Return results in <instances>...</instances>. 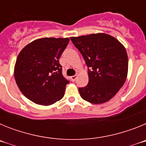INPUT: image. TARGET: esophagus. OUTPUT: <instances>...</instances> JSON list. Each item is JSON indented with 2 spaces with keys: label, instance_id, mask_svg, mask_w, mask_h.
I'll use <instances>...</instances> for the list:
<instances>
[{
  "label": "esophagus",
  "instance_id": "34e87169",
  "mask_svg": "<svg viewBox=\"0 0 146 146\" xmlns=\"http://www.w3.org/2000/svg\"><path fill=\"white\" fill-rule=\"evenodd\" d=\"M70 78H71V80H72V82H74V81H75V80L77 79V75L72 76V77H71Z\"/></svg>",
  "mask_w": 146,
  "mask_h": 146
}]
</instances>
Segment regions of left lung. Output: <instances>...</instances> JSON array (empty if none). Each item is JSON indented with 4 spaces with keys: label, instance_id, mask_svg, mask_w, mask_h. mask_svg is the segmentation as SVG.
Listing matches in <instances>:
<instances>
[{
    "label": "left lung",
    "instance_id": "8db88e82",
    "mask_svg": "<svg viewBox=\"0 0 146 146\" xmlns=\"http://www.w3.org/2000/svg\"><path fill=\"white\" fill-rule=\"evenodd\" d=\"M70 38L88 69V83L79 88L81 97L92 104L107 102L126 80L128 56L124 46L115 37L104 33Z\"/></svg>",
    "mask_w": 146,
    "mask_h": 146
}]
</instances>
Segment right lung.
I'll return each instance as SVG.
<instances>
[{
  "label": "right lung",
  "mask_w": 146,
  "mask_h": 146,
  "mask_svg": "<svg viewBox=\"0 0 146 146\" xmlns=\"http://www.w3.org/2000/svg\"><path fill=\"white\" fill-rule=\"evenodd\" d=\"M69 38L34 40L20 51L14 74L23 95L37 104L48 106L64 97L69 83L62 74L59 59Z\"/></svg>",
  "instance_id": "obj_1"
}]
</instances>
